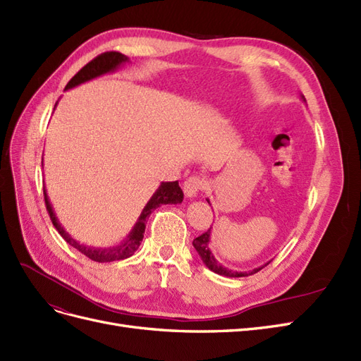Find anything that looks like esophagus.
I'll return each mask as SVG.
<instances>
[{
	"label": "esophagus",
	"instance_id": "esophagus-1",
	"mask_svg": "<svg viewBox=\"0 0 361 361\" xmlns=\"http://www.w3.org/2000/svg\"><path fill=\"white\" fill-rule=\"evenodd\" d=\"M204 188V180L199 176H190L183 182V191L187 197H195Z\"/></svg>",
	"mask_w": 361,
	"mask_h": 361
}]
</instances>
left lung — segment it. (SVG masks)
Returning <instances> with one entry per match:
<instances>
[{"instance_id": "obj_1", "label": "left lung", "mask_w": 361, "mask_h": 361, "mask_svg": "<svg viewBox=\"0 0 361 361\" xmlns=\"http://www.w3.org/2000/svg\"><path fill=\"white\" fill-rule=\"evenodd\" d=\"M302 97V101L305 102V99H304V96H301ZM211 228L212 227H209L207 228V232H204V233H202L200 236H197L192 241V245H194V248L197 250V253H199V256L202 257V260H203V264L209 268L211 271H214L215 274H220V276H226V277H247V276H253V274H256L257 271H260L262 268H265L268 264H265V265H262L260 268H255V269H251V271H244V272H238V271H232V269H227L226 267H223L220 262H216V259L214 257V255L211 253V250H209V241H211Z\"/></svg>"}]
</instances>
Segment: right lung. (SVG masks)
I'll use <instances>...</instances> for the list:
<instances>
[{"label": "right lung", "mask_w": 361, "mask_h": 361, "mask_svg": "<svg viewBox=\"0 0 361 361\" xmlns=\"http://www.w3.org/2000/svg\"><path fill=\"white\" fill-rule=\"evenodd\" d=\"M126 61H128V57L123 56V54L116 52V51L104 52V54H101V56H97L96 59H93L90 63H87L85 66L73 76V78L68 82L66 90L72 89V87H75V85H80L85 81H90V80L96 78V76H101V75L108 73V72H114L120 66V64H123ZM43 195H45V204H47V211L49 214L51 221H52L54 227L57 228V232L63 236L64 241H66L69 245H72L73 248L81 251L84 256H87L94 262H99V264H104V262L122 260V259L133 256L137 251V248L140 247L141 241H143L145 228H146V223L149 220V215L154 212L157 207H159L161 204H169V203L176 204V203H180L183 200V192L179 187L178 180L162 182L159 185V188L157 190V192L152 195V199L145 206V209H143V212H141L134 228L130 231V233L123 239L122 243H120L116 247H110V248H94V247L82 245L80 243H76L73 238H71V235L66 231H64L61 224L59 223L56 214H54L45 188H43Z\"/></svg>", "instance_id": "obj_1"}]
</instances>
